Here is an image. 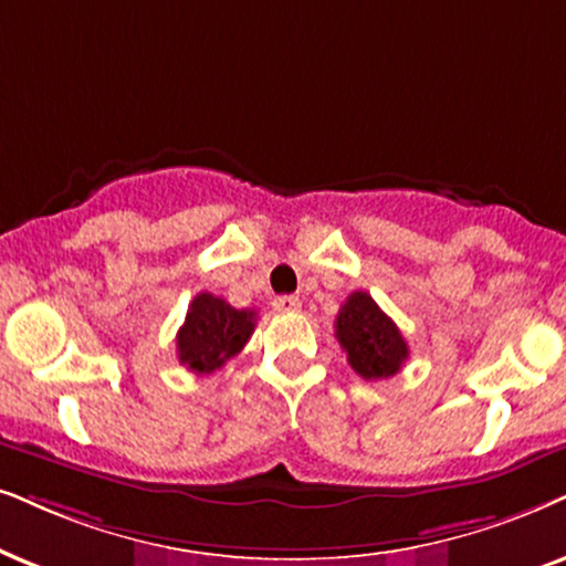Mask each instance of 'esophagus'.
<instances>
[{
	"label": "esophagus",
	"instance_id": "1",
	"mask_svg": "<svg viewBox=\"0 0 566 566\" xmlns=\"http://www.w3.org/2000/svg\"><path fill=\"white\" fill-rule=\"evenodd\" d=\"M300 297H295V295H279V297H274V307L279 313H290V311H300Z\"/></svg>",
	"mask_w": 566,
	"mask_h": 566
}]
</instances>
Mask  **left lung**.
<instances>
[{"label":"left lung","instance_id":"obj_1","mask_svg":"<svg viewBox=\"0 0 566 566\" xmlns=\"http://www.w3.org/2000/svg\"><path fill=\"white\" fill-rule=\"evenodd\" d=\"M336 339L347 353V363L366 381L399 374L410 355L402 332L368 292H353L334 321Z\"/></svg>","mask_w":566,"mask_h":566}]
</instances>
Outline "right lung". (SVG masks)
<instances>
[{
	"label": "right lung",
	"mask_w": 566,
	"mask_h": 566,
	"mask_svg": "<svg viewBox=\"0 0 566 566\" xmlns=\"http://www.w3.org/2000/svg\"><path fill=\"white\" fill-rule=\"evenodd\" d=\"M255 328V311H238L211 292L192 297L177 332V357L192 374L209 376L245 347Z\"/></svg>",
	"instance_id": "add662e5"
}]
</instances>
